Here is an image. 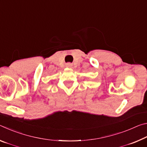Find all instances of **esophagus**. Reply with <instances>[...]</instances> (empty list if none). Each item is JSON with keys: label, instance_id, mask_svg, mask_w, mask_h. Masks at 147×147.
<instances>
[{"label": "esophagus", "instance_id": "34e87169", "mask_svg": "<svg viewBox=\"0 0 147 147\" xmlns=\"http://www.w3.org/2000/svg\"><path fill=\"white\" fill-rule=\"evenodd\" d=\"M66 67H73V64L72 63H67L66 64Z\"/></svg>", "mask_w": 147, "mask_h": 147}]
</instances>
